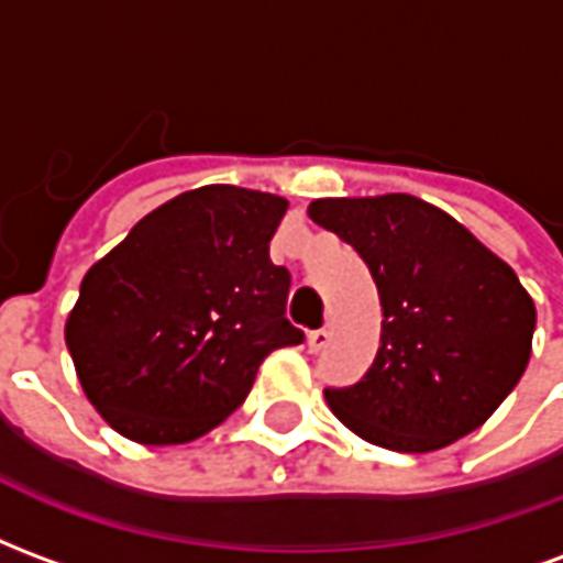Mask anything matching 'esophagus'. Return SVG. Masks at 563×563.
<instances>
[{
  "mask_svg": "<svg viewBox=\"0 0 563 563\" xmlns=\"http://www.w3.org/2000/svg\"><path fill=\"white\" fill-rule=\"evenodd\" d=\"M331 341V329L325 325V329H317L307 334V346H310V353H319V350H325Z\"/></svg>",
  "mask_w": 563,
  "mask_h": 563,
  "instance_id": "1",
  "label": "esophagus"
}]
</instances>
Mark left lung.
Masks as SVG:
<instances>
[{"label": "left lung", "instance_id": "left-lung-1", "mask_svg": "<svg viewBox=\"0 0 563 563\" xmlns=\"http://www.w3.org/2000/svg\"><path fill=\"white\" fill-rule=\"evenodd\" d=\"M307 213L365 258L383 305L377 358L362 383L325 389L331 413L391 452L476 431L531 358L537 310L516 271L416 196L317 198Z\"/></svg>", "mask_w": 563, "mask_h": 563}]
</instances>
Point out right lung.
<instances>
[{
	"label": "right lung",
	"instance_id": "add662e5",
	"mask_svg": "<svg viewBox=\"0 0 563 563\" xmlns=\"http://www.w3.org/2000/svg\"><path fill=\"white\" fill-rule=\"evenodd\" d=\"M289 201L210 184L165 201L99 258L66 319L84 395L117 434L177 446L234 413L265 355L305 334L268 244Z\"/></svg>",
	"mask_w": 563,
	"mask_h": 563
}]
</instances>
